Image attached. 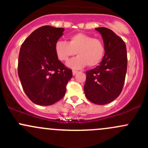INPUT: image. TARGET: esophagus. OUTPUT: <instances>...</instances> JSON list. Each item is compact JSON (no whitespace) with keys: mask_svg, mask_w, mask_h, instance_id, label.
<instances>
[{"mask_svg":"<svg viewBox=\"0 0 148 148\" xmlns=\"http://www.w3.org/2000/svg\"><path fill=\"white\" fill-rule=\"evenodd\" d=\"M77 73H78V71H76V70H73L72 71L73 75H75V74H77Z\"/></svg>","mask_w":148,"mask_h":148,"instance_id":"1","label":"esophagus"}]
</instances>
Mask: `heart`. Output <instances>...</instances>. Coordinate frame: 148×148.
<instances>
[{
    "label": "heart",
    "instance_id": "obj_1",
    "mask_svg": "<svg viewBox=\"0 0 148 148\" xmlns=\"http://www.w3.org/2000/svg\"><path fill=\"white\" fill-rule=\"evenodd\" d=\"M55 52L58 59L62 62H66L77 53L78 56L69 61L67 65L74 69H79L86 64L90 67L99 64L104 55L105 47L99 38L77 33L70 36L68 42L62 40L56 41Z\"/></svg>",
    "mask_w": 148,
    "mask_h": 148
}]
</instances>
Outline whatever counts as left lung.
Segmentation results:
<instances>
[{
	"label": "left lung",
	"mask_w": 148,
	"mask_h": 148,
	"mask_svg": "<svg viewBox=\"0 0 148 148\" xmlns=\"http://www.w3.org/2000/svg\"><path fill=\"white\" fill-rule=\"evenodd\" d=\"M102 35L105 53L100 64L86 71L84 90L86 98L96 104L112 102L120 95L125 80L127 56L125 43L112 30L96 28Z\"/></svg>",
	"instance_id": "left-lung-1"
}]
</instances>
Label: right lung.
<instances>
[{
    "label": "right lung",
    "instance_id": "1",
    "mask_svg": "<svg viewBox=\"0 0 148 148\" xmlns=\"http://www.w3.org/2000/svg\"><path fill=\"white\" fill-rule=\"evenodd\" d=\"M64 28L44 26L23 41L18 56V73L22 87L35 104L51 105L63 98L72 71L58 59L55 44Z\"/></svg>",
    "mask_w": 148,
    "mask_h": 148
}]
</instances>
